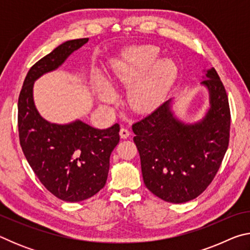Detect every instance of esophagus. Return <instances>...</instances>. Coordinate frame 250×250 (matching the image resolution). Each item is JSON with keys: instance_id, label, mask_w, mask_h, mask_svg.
Returning <instances> with one entry per match:
<instances>
[{"instance_id": "esophagus-1", "label": "esophagus", "mask_w": 250, "mask_h": 250, "mask_svg": "<svg viewBox=\"0 0 250 250\" xmlns=\"http://www.w3.org/2000/svg\"><path fill=\"white\" fill-rule=\"evenodd\" d=\"M119 133H120V137L122 139H126V138H129L130 131H129V129H126V128H121Z\"/></svg>"}]
</instances>
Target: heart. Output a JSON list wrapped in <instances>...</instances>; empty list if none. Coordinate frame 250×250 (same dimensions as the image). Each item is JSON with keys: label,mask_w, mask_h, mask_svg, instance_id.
<instances>
[{"label": "heart", "mask_w": 250, "mask_h": 250, "mask_svg": "<svg viewBox=\"0 0 250 250\" xmlns=\"http://www.w3.org/2000/svg\"><path fill=\"white\" fill-rule=\"evenodd\" d=\"M159 49L154 46H141L126 52L115 64V75L119 83L130 84L150 70L146 76L130 88L128 103L130 107L146 112L159 105L177 74L175 62L172 59L158 62ZM99 98L104 103H112L115 92L103 83H98Z\"/></svg>", "instance_id": "b5f03b06"}]
</instances>
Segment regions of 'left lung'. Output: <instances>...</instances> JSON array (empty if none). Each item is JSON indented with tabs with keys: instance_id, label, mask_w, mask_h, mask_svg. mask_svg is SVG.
<instances>
[{
	"instance_id": "left-lung-1",
	"label": "left lung",
	"mask_w": 250,
	"mask_h": 250,
	"mask_svg": "<svg viewBox=\"0 0 250 250\" xmlns=\"http://www.w3.org/2000/svg\"><path fill=\"white\" fill-rule=\"evenodd\" d=\"M202 83L209 91L210 108L201 122L182 124L168 100L132 125L145 185L166 202L179 204L201 195L229 143V103L217 71L207 70Z\"/></svg>"
}]
</instances>
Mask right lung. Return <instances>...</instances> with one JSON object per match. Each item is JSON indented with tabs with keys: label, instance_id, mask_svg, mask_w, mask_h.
I'll use <instances>...</instances> for the list:
<instances>
[{
	"label": "right lung",
	"instance_id": "add662e5",
	"mask_svg": "<svg viewBox=\"0 0 250 250\" xmlns=\"http://www.w3.org/2000/svg\"><path fill=\"white\" fill-rule=\"evenodd\" d=\"M88 40L65 42L35 62L19 97V137L25 158L41 183L66 202L87 200L104 188L110 154L120 140V125L99 130L79 120L69 125L49 124L34 104L33 84L40 76L61 66Z\"/></svg>",
	"mask_w": 250,
	"mask_h": 250
}]
</instances>
